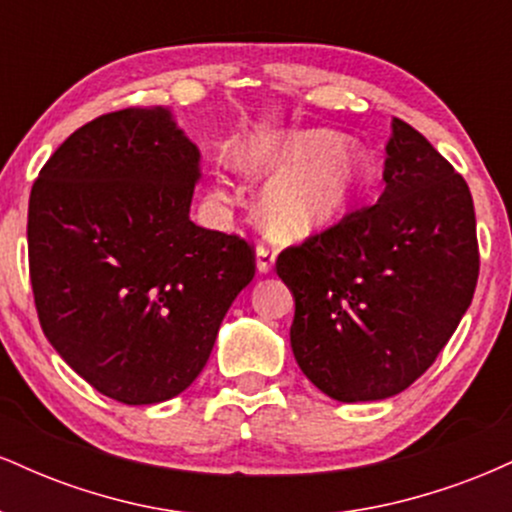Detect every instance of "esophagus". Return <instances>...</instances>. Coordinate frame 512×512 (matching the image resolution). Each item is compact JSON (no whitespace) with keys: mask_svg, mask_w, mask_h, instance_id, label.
Masks as SVG:
<instances>
[{"mask_svg":"<svg viewBox=\"0 0 512 512\" xmlns=\"http://www.w3.org/2000/svg\"><path fill=\"white\" fill-rule=\"evenodd\" d=\"M276 260V248L269 243H260L257 245V269L260 272H272Z\"/></svg>","mask_w":512,"mask_h":512,"instance_id":"obj_1","label":"esophagus"}]
</instances>
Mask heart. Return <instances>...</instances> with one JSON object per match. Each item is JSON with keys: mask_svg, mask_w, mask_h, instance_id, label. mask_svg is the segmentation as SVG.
I'll list each match as a JSON object with an SVG mask.
<instances>
[{"mask_svg": "<svg viewBox=\"0 0 512 512\" xmlns=\"http://www.w3.org/2000/svg\"><path fill=\"white\" fill-rule=\"evenodd\" d=\"M240 158L248 168L281 173L264 195V216L281 238L325 228L349 207L363 180L361 151L332 129L252 134Z\"/></svg>", "mask_w": 512, "mask_h": 512, "instance_id": "1", "label": "heart"}]
</instances>
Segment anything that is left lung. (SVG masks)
<instances>
[{
  "label": "left lung",
  "instance_id": "8db88e82",
  "mask_svg": "<svg viewBox=\"0 0 512 512\" xmlns=\"http://www.w3.org/2000/svg\"><path fill=\"white\" fill-rule=\"evenodd\" d=\"M385 192L289 245L276 272L291 286L298 366L339 402L407 390L433 366L479 279L467 182L407 122H392Z\"/></svg>",
  "mask_w": 512,
  "mask_h": 512
}]
</instances>
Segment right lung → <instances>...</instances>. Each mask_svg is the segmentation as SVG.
<instances>
[{"label": "right lung", "instance_id": "right-lung-1", "mask_svg": "<svg viewBox=\"0 0 512 512\" xmlns=\"http://www.w3.org/2000/svg\"><path fill=\"white\" fill-rule=\"evenodd\" d=\"M197 146L163 108L79 127L28 199L40 327L88 385L122 404L180 395L255 276V245L190 221Z\"/></svg>", "mask_w": 512, "mask_h": 512}]
</instances>
